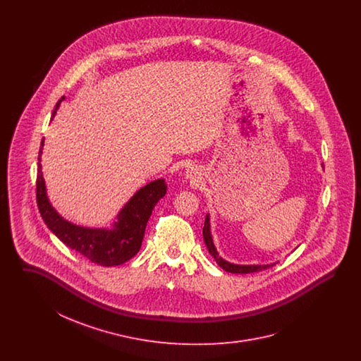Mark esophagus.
I'll use <instances>...</instances> for the list:
<instances>
[{
	"label": "esophagus",
	"instance_id": "obj_1",
	"mask_svg": "<svg viewBox=\"0 0 361 361\" xmlns=\"http://www.w3.org/2000/svg\"><path fill=\"white\" fill-rule=\"evenodd\" d=\"M185 176H187V178H188L189 181H192V183H195V181H197L200 177V174L199 172L195 169V168H188L187 169V172H185Z\"/></svg>",
	"mask_w": 361,
	"mask_h": 361
}]
</instances>
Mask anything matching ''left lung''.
Returning <instances> with one entry per match:
<instances>
[{
  "instance_id": "1",
  "label": "left lung",
  "mask_w": 361,
  "mask_h": 361,
  "mask_svg": "<svg viewBox=\"0 0 361 361\" xmlns=\"http://www.w3.org/2000/svg\"><path fill=\"white\" fill-rule=\"evenodd\" d=\"M324 168V165H322ZM203 238L206 242L207 249L209 252V255L212 257L215 258L216 264L224 269L226 272H230V274H253V272H258V271H264V269H268L271 267L276 265L279 261L276 262H271V264H262V265H240V264H233V262H228L226 261L224 258L219 256V253L216 252V247L214 245V240H212V235H211V224H209V214L206 215V221H204V227H203Z\"/></svg>"
}]
</instances>
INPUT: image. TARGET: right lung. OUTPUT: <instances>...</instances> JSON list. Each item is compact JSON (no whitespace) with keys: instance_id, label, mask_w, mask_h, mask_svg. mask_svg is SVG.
Instances as JSON below:
<instances>
[{"instance_id":"1","label":"right lung","mask_w":361,"mask_h":361,"mask_svg":"<svg viewBox=\"0 0 361 361\" xmlns=\"http://www.w3.org/2000/svg\"><path fill=\"white\" fill-rule=\"evenodd\" d=\"M63 100L65 96L56 103L51 121L59 104ZM43 146L44 139H42L37 157L36 202L39 212L47 227L70 249L102 267H116L134 257L142 246L146 224L153 212V208L166 193L168 185L165 180L158 178L137 190L135 195L119 211L112 228H90L78 226L61 216L49 200L40 165Z\"/></svg>"}]
</instances>
